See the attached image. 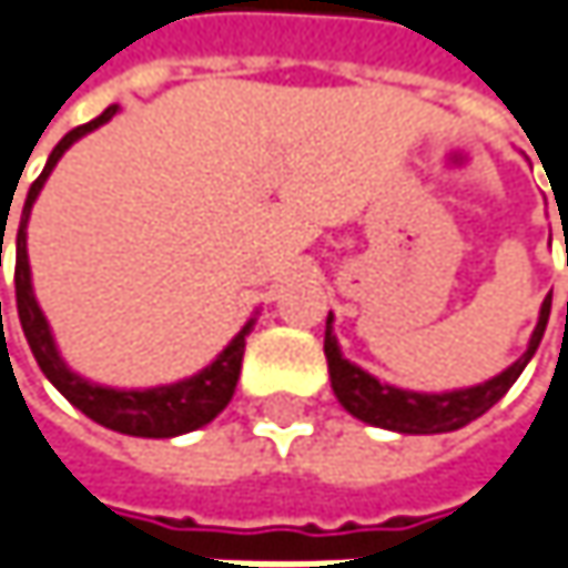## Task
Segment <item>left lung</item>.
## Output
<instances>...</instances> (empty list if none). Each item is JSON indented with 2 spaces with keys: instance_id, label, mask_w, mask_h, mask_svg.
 I'll list each match as a JSON object with an SVG mask.
<instances>
[{
  "instance_id": "obj_1",
  "label": "left lung",
  "mask_w": 568,
  "mask_h": 568,
  "mask_svg": "<svg viewBox=\"0 0 568 568\" xmlns=\"http://www.w3.org/2000/svg\"><path fill=\"white\" fill-rule=\"evenodd\" d=\"M549 307H552V294L542 301L539 324H536V331L529 337V347L513 367H506L503 374H496L486 384H476V387H466V390H446V394L400 390V387L381 384L377 377H371L357 364L344 361V354L337 347V337L331 331L334 317H327L324 354H327L331 387H334V394H337V400H341V407L347 414H354L357 420L371 426H384V429H397V433H449V429H459L469 420L483 417L493 404H499L503 394L526 371V364L532 361V354H536V347H539V341L546 334Z\"/></svg>"
}]
</instances>
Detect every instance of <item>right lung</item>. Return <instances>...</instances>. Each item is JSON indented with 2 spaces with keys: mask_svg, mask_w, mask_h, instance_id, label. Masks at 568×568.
<instances>
[{
  "mask_svg": "<svg viewBox=\"0 0 568 568\" xmlns=\"http://www.w3.org/2000/svg\"><path fill=\"white\" fill-rule=\"evenodd\" d=\"M119 112V105H109L99 119H92L89 125L72 129L62 142L52 148L42 174L32 181L26 207H22V221H19V234H16V307H19V321H22V334L42 367V374L52 381V387L72 404L79 407L89 420L129 433V436H151V439H164V436H178V433H191L197 426L211 424L234 397L237 377H241V357H244V337L254 327V317L241 327V334L194 377L168 384V387H151V390H112V387H99L92 381H82L79 374H72L65 367V361L55 351L49 321L32 294V274H29V251H26V224L32 214V204L45 184V178L52 174V168L59 164V158L65 154V148L79 142L82 135L95 132L99 125H105L112 115ZM2 247V241H0Z\"/></svg>",
  "mask_w": 568,
  "mask_h": 568,
  "instance_id": "right-lung-1",
  "label": "right lung"
}]
</instances>
